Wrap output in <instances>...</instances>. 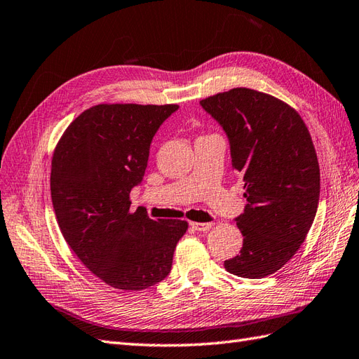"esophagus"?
<instances>
[{
  "instance_id": "1",
  "label": "esophagus",
  "mask_w": 359,
  "mask_h": 359,
  "mask_svg": "<svg viewBox=\"0 0 359 359\" xmlns=\"http://www.w3.org/2000/svg\"><path fill=\"white\" fill-rule=\"evenodd\" d=\"M190 226H191V229H194L195 231L204 233V231H208L210 229H212L213 222H191Z\"/></svg>"
}]
</instances>
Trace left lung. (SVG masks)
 Listing matches in <instances>:
<instances>
[{
    "mask_svg": "<svg viewBox=\"0 0 359 359\" xmlns=\"http://www.w3.org/2000/svg\"><path fill=\"white\" fill-rule=\"evenodd\" d=\"M199 103L229 137L248 203L234 219L243 245L224 266L266 277L299 251L317 213L320 165L311 134L290 104L256 90L233 88Z\"/></svg>",
    "mask_w": 359,
    "mask_h": 359,
    "instance_id": "obj_1",
    "label": "left lung"
}]
</instances>
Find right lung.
<instances>
[{
  "label": "right lung",
  "instance_id": "1",
  "mask_svg": "<svg viewBox=\"0 0 359 359\" xmlns=\"http://www.w3.org/2000/svg\"><path fill=\"white\" fill-rule=\"evenodd\" d=\"M178 104H95L67 128L51 161V201L67 243L94 276L123 291H142L170 273L187 231L180 219L130 212L152 138Z\"/></svg>",
  "mask_w": 359,
  "mask_h": 359
}]
</instances>
